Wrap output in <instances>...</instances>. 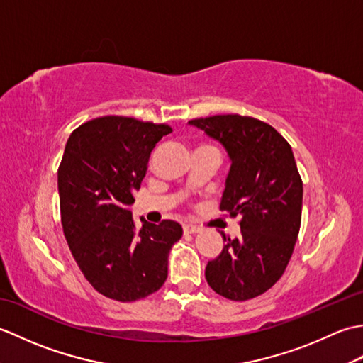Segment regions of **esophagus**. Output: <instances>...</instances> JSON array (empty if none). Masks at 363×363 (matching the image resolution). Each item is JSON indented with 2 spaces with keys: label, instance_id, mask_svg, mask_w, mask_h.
<instances>
[{
  "label": "esophagus",
  "instance_id": "34e87169",
  "mask_svg": "<svg viewBox=\"0 0 363 363\" xmlns=\"http://www.w3.org/2000/svg\"><path fill=\"white\" fill-rule=\"evenodd\" d=\"M201 230V228L199 226H195V225H184V233L186 234H196Z\"/></svg>",
  "mask_w": 363,
  "mask_h": 363
}]
</instances>
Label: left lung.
Here are the masks:
<instances>
[{"instance_id": "left-lung-1", "label": "left lung", "mask_w": 363, "mask_h": 363, "mask_svg": "<svg viewBox=\"0 0 363 363\" xmlns=\"http://www.w3.org/2000/svg\"><path fill=\"white\" fill-rule=\"evenodd\" d=\"M226 150L230 168L220 209L240 217V235L229 238L206 267L213 291L233 301L256 298L279 281L295 248L303 211V181L289 142L252 117L213 115L190 120Z\"/></svg>"}]
</instances>
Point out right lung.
I'll return each mask as SVG.
<instances>
[{
	"label": "right lung",
	"mask_w": 363,
	"mask_h": 363,
	"mask_svg": "<svg viewBox=\"0 0 363 363\" xmlns=\"http://www.w3.org/2000/svg\"><path fill=\"white\" fill-rule=\"evenodd\" d=\"M172 133L128 117L84 123L68 137L57 172L60 220L82 274L101 295L130 303L157 291L168 276V254L182 237L179 223L138 229L129 206L140 189L154 146Z\"/></svg>",
	"instance_id": "right-lung-1"
}]
</instances>
